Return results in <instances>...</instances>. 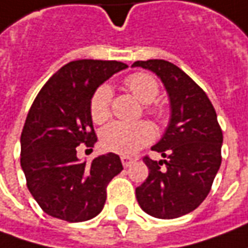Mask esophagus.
I'll return each mask as SVG.
<instances>
[{
    "mask_svg": "<svg viewBox=\"0 0 248 248\" xmlns=\"http://www.w3.org/2000/svg\"><path fill=\"white\" fill-rule=\"evenodd\" d=\"M121 160H122L124 167H129L133 163V159L129 158V156H121Z\"/></svg>",
    "mask_w": 248,
    "mask_h": 248,
    "instance_id": "34e87169",
    "label": "esophagus"
}]
</instances>
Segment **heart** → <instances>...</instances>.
Masks as SVG:
<instances>
[{"label":"heart","instance_id":"obj_1","mask_svg":"<svg viewBox=\"0 0 248 248\" xmlns=\"http://www.w3.org/2000/svg\"><path fill=\"white\" fill-rule=\"evenodd\" d=\"M124 86L144 103L145 112L158 122H165L169 116L166 107L152 103L159 93L158 81L147 73L130 74L124 79ZM112 92L108 85H101L93 92L89 101L90 118L94 124H104L111 116ZM154 139V129L148 122L124 124L114 122L101 132V145L109 152L119 155H133Z\"/></svg>","mask_w":248,"mask_h":248}]
</instances>
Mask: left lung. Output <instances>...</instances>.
<instances>
[{
  "mask_svg": "<svg viewBox=\"0 0 248 248\" xmlns=\"http://www.w3.org/2000/svg\"><path fill=\"white\" fill-rule=\"evenodd\" d=\"M133 67L156 74L171 106L170 124L152 147L166 160L142 158L150 174L136 188L137 202L152 217L178 218L207 198L221 166L222 130L207 94L181 68L158 59L134 62Z\"/></svg>",
  "mask_w": 248,
  "mask_h": 248,
  "instance_id": "8db88e82",
  "label": "left lung"
}]
</instances>
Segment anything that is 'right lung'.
<instances>
[{
	"label": "right lung",
	"mask_w": 248,
	"mask_h": 248,
	"mask_svg": "<svg viewBox=\"0 0 248 248\" xmlns=\"http://www.w3.org/2000/svg\"><path fill=\"white\" fill-rule=\"evenodd\" d=\"M126 67L115 60L70 62L34 100L20 137V165L29 191L49 216L68 222L96 217L107 185L124 170L116 154L86 163L77 158V147L97 141L89 112L93 92Z\"/></svg>",
	"instance_id": "obj_1"
}]
</instances>
